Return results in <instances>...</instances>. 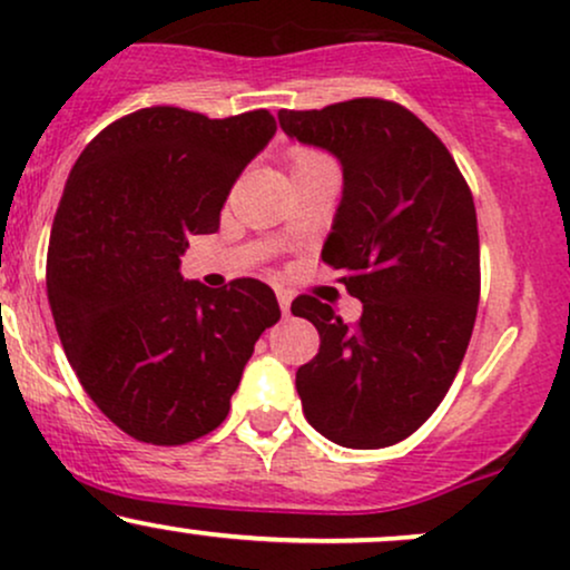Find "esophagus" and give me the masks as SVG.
I'll list each match as a JSON object with an SVG mask.
<instances>
[{
  "instance_id": "1",
  "label": "esophagus",
  "mask_w": 570,
  "mask_h": 570,
  "mask_svg": "<svg viewBox=\"0 0 570 570\" xmlns=\"http://www.w3.org/2000/svg\"><path fill=\"white\" fill-rule=\"evenodd\" d=\"M276 297H278L281 311L289 313V305H292V292H286V289H276Z\"/></svg>"
}]
</instances>
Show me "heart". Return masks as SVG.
<instances>
[{"label":"heart","instance_id":"heart-1","mask_svg":"<svg viewBox=\"0 0 570 570\" xmlns=\"http://www.w3.org/2000/svg\"><path fill=\"white\" fill-rule=\"evenodd\" d=\"M316 155H318V153H311V149H297V153L292 155V163H294V160H305V158H316Z\"/></svg>","mask_w":570,"mask_h":570}]
</instances>
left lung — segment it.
<instances>
[{
    "mask_svg": "<svg viewBox=\"0 0 570 570\" xmlns=\"http://www.w3.org/2000/svg\"><path fill=\"white\" fill-rule=\"evenodd\" d=\"M289 139L332 153L343 200L322 259L364 311L348 326L311 294L292 303L322 345L297 370L313 429L353 450L407 440L440 407L472 337L480 235L472 189L434 130L402 104L353 98L281 109Z\"/></svg>",
    "mask_w": 570,
    "mask_h": 570,
    "instance_id": "obj_1",
    "label": "left lung"
}]
</instances>
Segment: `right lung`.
Segmentation results:
<instances>
[{"instance_id":"1","label":"right lung","mask_w":570,"mask_h":570,"mask_svg":"<svg viewBox=\"0 0 570 570\" xmlns=\"http://www.w3.org/2000/svg\"><path fill=\"white\" fill-rule=\"evenodd\" d=\"M276 134L267 109L120 117L71 168L48 248V299L96 407L147 444L219 426L259 335L281 318L257 278L208 289L179 273L189 235L219 230L240 171Z\"/></svg>"}]
</instances>
